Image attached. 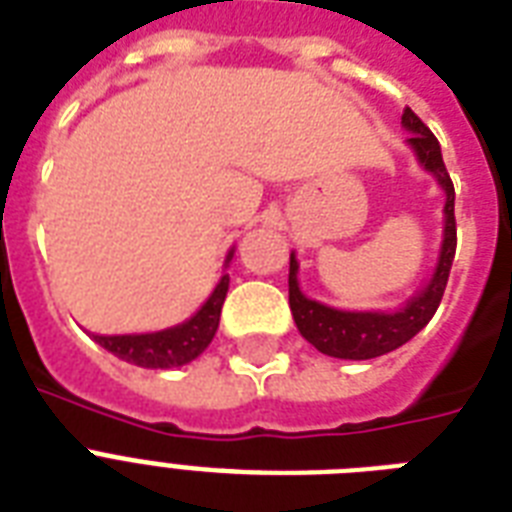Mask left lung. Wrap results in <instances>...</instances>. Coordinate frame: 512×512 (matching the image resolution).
Wrapping results in <instances>:
<instances>
[{
    "mask_svg": "<svg viewBox=\"0 0 512 512\" xmlns=\"http://www.w3.org/2000/svg\"><path fill=\"white\" fill-rule=\"evenodd\" d=\"M401 122L412 135H409V146L420 159V164L430 175L436 177L438 185L446 191L444 204V241H441V255L438 265L433 271V279L428 287L422 289L420 295H414L404 308L398 311L382 313V311H337L329 305H321L316 300L300 292L297 284V260L289 255V308L295 316V324L300 335L311 342L313 348L335 358H353V361H364V358L385 356L390 350L401 348L404 342L412 340L420 332L433 313L441 305L444 297L449 271H452L454 249H457V223H454V185L452 177L446 172L444 159H441V146H438L436 135L422 124V119L414 114L412 108H404Z\"/></svg>",
    "mask_w": 512,
    "mask_h": 512,
    "instance_id": "1",
    "label": "left lung"
}]
</instances>
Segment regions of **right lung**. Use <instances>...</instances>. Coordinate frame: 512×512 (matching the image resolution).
Masks as SVG:
<instances>
[{"instance_id":"1","label":"right lung","mask_w":512,"mask_h":512,"mask_svg":"<svg viewBox=\"0 0 512 512\" xmlns=\"http://www.w3.org/2000/svg\"><path fill=\"white\" fill-rule=\"evenodd\" d=\"M233 252H228V260ZM225 260V263H228ZM225 292H228V273H225L209 300L201 305L196 316H191L177 327L162 329V332H148V335H95L108 353H114L122 361H130L135 366L146 369H172L183 366L204 353L220 324V311H223Z\"/></svg>"}]
</instances>
